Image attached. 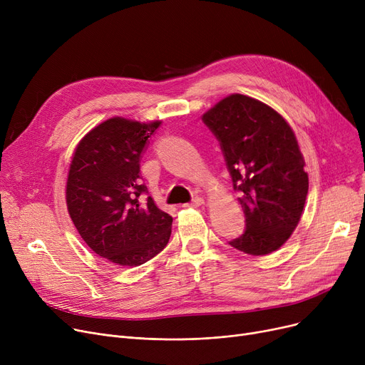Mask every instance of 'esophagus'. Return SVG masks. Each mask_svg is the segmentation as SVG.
Returning <instances> with one entry per match:
<instances>
[{"instance_id":"1","label":"esophagus","mask_w":365,"mask_h":365,"mask_svg":"<svg viewBox=\"0 0 365 365\" xmlns=\"http://www.w3.org/2000/svg\"><path fill=\"white\" fill-rule=\"evenodd\" d=\"M201 205H204V200L201 197H195L192 201L185 204L183 207H201Z\"/></svg>"}]
</instances>
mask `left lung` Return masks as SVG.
Returning <instances> with one entry per match:
<instances>
[{"label":"left lung","instance_id":"obj_1","mask_svg":"<svg viewBox=\"0 0 365 365\" xmlns=\"http://www.w3.org/2000/svg\"><path fill=\"white\" fill-rule=\"evenodd\" d=\"M220 143L244 215L240 252L269 255L290 238L308 195V173L292 127L271 106L231 94L202 115Z\"/></svg>","mask_w":365,"mask_h":365}]
</instances>
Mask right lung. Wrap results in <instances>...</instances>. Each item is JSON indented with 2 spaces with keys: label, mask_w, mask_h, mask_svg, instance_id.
I'll return each mask as SVG.
<instances>
[{
  "label": "right lung",
  "mask_w": 365,
  "mask_h": 365,
  "mask_svg": "<svg viewBox=\"0 0 365 365\" xmlns=\"http://www.w3.org/2000/svg\"><path fill=\"white\" fill-rule=\"evenodd\" d=\"M161 121L121 117L103 121L76 146L66 182V204L76 231L91 250L120 266H139L164 250L173 217L150 197L140 158Z\"/></svg>",
  "instance_id": "right-lung-1"
}]
</instances>
